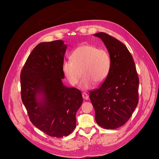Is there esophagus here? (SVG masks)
<instances>
[{"label": "esophagus", "mask_w": 159, "mask_h": 159, "mask_svg": "<svg viewBox=\"0 0 159 159\" xmlns=\"http://www.w3.org/2000/svg\"><path fill=\"white\" fill-rule=\"evenodd\" d=\"M82 97H83V98L85 99V100H88V99L89 98V95H88L87 93H84H84H82Z\"/></svg>", "instance_id": "obj_1"}]
</instances>
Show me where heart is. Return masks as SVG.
Here are the masks:
<instances>
[{"label":"heart","mask_w":159,"mask_h":159,"mask_svg":"<svg viewBox=\"0 0 159 159\" xmlns=\"http://www.w3.org/2000/svg\"><path fill=\"white\" fill-rule=\"evenodd\" d=\"M111 58L105 49L95 46L84 44L75 49L70 55V60L65 61L62 69L66 79L75 86L84 75L80 83L82 89H88L95 82H103L111 70Z\"/></svg>","instance_id":"b5f03b06"}]
</instances>
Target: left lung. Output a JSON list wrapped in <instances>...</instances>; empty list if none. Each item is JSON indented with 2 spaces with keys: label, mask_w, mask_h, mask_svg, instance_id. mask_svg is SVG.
Segmentation results:
<instances>
[{
  "label": "left lung",
  "mask_w": 159,
  "mask_h": 159,
  "mask_svg": "<svg viewBox=\"0 0 159 159\" xmlns=\"http://www.w3.org/2000/svg\"><path fill=\"white\" fill-rule=\"evenodd\" d=\"M94 36L104 43L111 58V70L99 88L90 91L95 120L104 129L119 128L130 119L139 102V79L131 54L120 41L100 32Z\"/></svg>",
  "instance_id": "obj_1"
}]
</instances>
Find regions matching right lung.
Segmentation results:
<instances>
[{
	"mask_svg": "<svg viewBox=\"0 0 159 159\" xmlns=\"http://www.w3.org/2000/svg\"><path fill=\"white\" fill-rule=\"evenodd\" d=\"M67 46L61 40L39 44L20 73L22 101L32 124L50 137L69 135L76 127L80 91L63 84Z\"/></svg>",
	"mask_w": 159,
	"mask_h": 159,
	"instance_id": "right-lung-1",
	"label": "right lung"
}]
</instances>
